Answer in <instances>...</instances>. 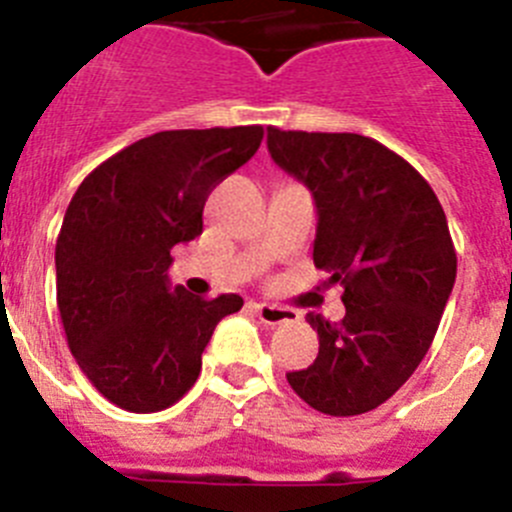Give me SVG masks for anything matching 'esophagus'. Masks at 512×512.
<instances>
[{"mask_svg":"<svg viewBox=\"0 0 512 512\" xmlns=\"http://www.w3.org/2000/svg\"><path fill=\"white\" fill-rule=\"evenodd\" d=\"M253 309H256V314H259V320L264 322V325H284V322H292L297 320V312L294 309H287V307H276V304H253Z\"/></svg>","mask_w":512,"mask_h":512,"instance_id":"obj_1","label":"esophagus"}]
</instances>
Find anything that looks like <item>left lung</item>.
<instances>
[{
	"mask_svg": "<svg viewBox=\"0 0 512 512\" xmlns=\"http://www.w3.org/2000/svg\"><path fill=\"white\" fill-rule=\"evenodd\" d=\"M266 144L312 192L314 266L345 289L340 322L307 314L320 353L287 373L289 386L322 414L378 409L419 368L452 294L447 215L429 182L370 137L269 126Z\"/></svg>",
	"mask_w": 512,
	"mask_h": 512,
	"instance_id": "8db88e82",
	"label": "left lung"
}]
</instances>
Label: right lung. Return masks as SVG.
<instances>
[{"label":"right lung","instance_id":"add662e5","mask_svg":"<svg viewBox=\"0 0 512 512\" xmlns=\"http://www.w3.org/2000/svg\"><path fill=\"white\" fill-rule=\"evenodd\" d=\"M264 126L159 131L81 182L55 243L58 309L73 358L103 398L134 414L180 401L238 294L170 287V251L203 233L210 190L256 154Z\"/></svg>","mask_w":512,"mask_h":512}]
</instances>
